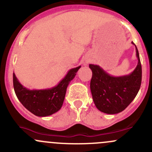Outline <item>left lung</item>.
<instances>
[{
  "label": "left lung",
  "mask_w": 152,
  "mask_h": 152,
  "mask_svg": "<svg viewBox=\"0 0 152 152\" xmlns=\"http://www.w3.org/2000/svg\"><path fill=\"white\" fill-rule=\"evenodd\" d=\"M132 44L135 45L133 42ZM135 50L138 65L132 73L125 76H111L99 65L89 64L92 72L90 81L92 99L101 112L108 114L122 112L138 94L141 84L142 68L136 46Z\"/></svg>",
  "instance_id": "left-lung-1"
}]
</instances>
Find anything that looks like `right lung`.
<instances>
[{
  "mask_svg": "<svg viewBox=\"0 0 152 152\" xmlns=\"http://www.w3.org/2000/svg\"><path fill=\"white\" fill-rule=\"evenodd\" d=\"M81 66L71 68L57 85L45 89H28L13 74V84L17 98L28 111L37 116H47L57 112L63 105L67 87Z\"/></svg>",
  "mask_w": 152,
  "mask_h": 152,
  "instance_id": "add662e5",
  "label": "right lung"
}]
</instances>
